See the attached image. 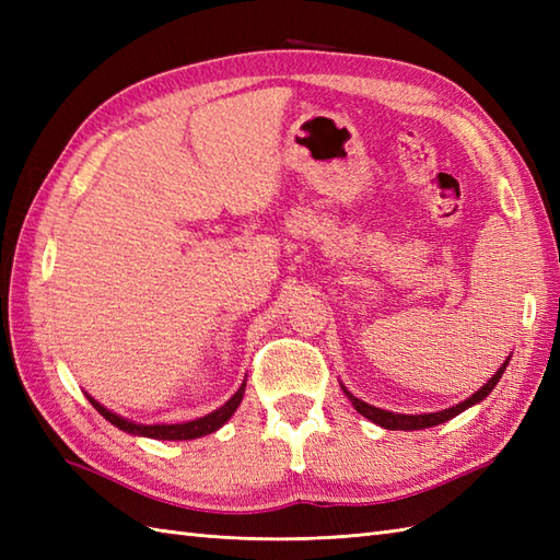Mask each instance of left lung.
Returning a JSON list of instances; mask_svg holds the SVG:
<instances>
[{
    "label": "left lung",
    "instance_id": "8db88e82",
    "mask_svg": "<svg viewBox=\"0 0 560 560\" xmlns=\"http://www.w3.org/2000/svg\"><path fill=\"white\" fill-rule=\"evenodd\" d=\"M510 361V359H508ZM508 361L498 368V373L486 383L477 395H471L469 399L459 401L457 407L452 409H443V411H435V413H419V416H409V413H392V411H385V409H377V407H371V404H365L361 399H355L351 392L343 387V392H347V397L351 399V404L355 407V411H359L361 416H365V419H371L373 423L387 428V431H421V428H431V425H438V423H445L450 419H455L457 413H462L464 409L474 407V404H479L489 392H493V387L498 385V380H501V375L505 373L508 368Z\"/></svg>",
    "mask_w": 560,
    "mask_h": 560
}]
</instances>
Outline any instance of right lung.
I'll list each match as a JSON object with an SVG mask.
<instances>
[{"label": "right lung", "mask_w": 560, "mask_h": 560, "mask_svg": "<svg viewBox=\"0 0 560 560\" xmlns=\"http://www.w3.org/2000/svg\"><path fill=\"white\" fill-rule=\"evenodd\" d=\"M245 395V383L237 387L235 395L223 404V407H219L217 411H211L207 416H201V419H195V421H187V423H163V425H141V423H132L122 419V416H117L113 411H108L103 407V404H98L96 399L89 401L93 404V409H96L103 419H108L113 425L120 428V431L125 433H132V435H147V438H156V440H192V438H201L207 433H213L219 431V428L231 419L233 411L237 409V404H241Z\"/></svg>", "instance_id": "right-lung-1"}]
</instances>
